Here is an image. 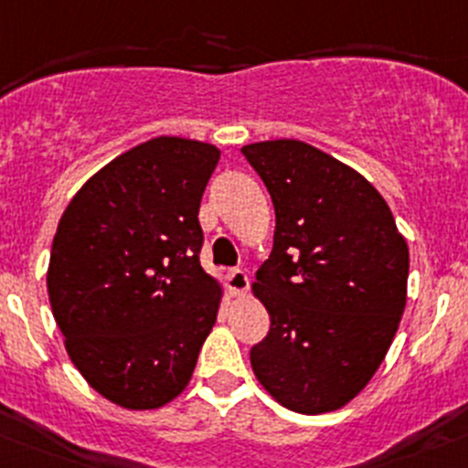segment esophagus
<instances>
[{"instance_id": "obj_1", "label": "esophagus", "mask_w": 468, "mask_h": 468, "mask_svg": "<svg viewBox=\"0 0 468 468\" xmlns=\"http://www.w3.org/2000/svg\"><path fill=\"white\" fill-rule=\"evenodd\" d=\"M225 280H227V289H229V293H234V296H241V293H246L248 275L243 273L241 269H229L227 271Z\"/></svg>"}]
</instances>
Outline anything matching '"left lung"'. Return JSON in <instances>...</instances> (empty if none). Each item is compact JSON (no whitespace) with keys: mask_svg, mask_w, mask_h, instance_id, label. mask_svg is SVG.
Segmentation results:
<instances>
[{"mask_svg":"<svg viewBox=\"0 0 468 468\" xmlns=\"http://www.w3.org/2000/svg\"><path fill=\"white\" fill-rule=\"evenodd\" d=\"M241 154L275 208L273 250L252 284L271 328L250 349L252 370L292 411H335L393 342L407 305V241L375 186L333 155L298 140Z\"/></svg>","mask_w":468,"mask_h":468,"instance_id":"obj_1","label":"left lung"}]
</instances>
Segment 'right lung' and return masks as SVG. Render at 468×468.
Masks as SVG:
<instances>
[{"label": "right lung", "instance_id": "add662e5", "mask_svg": "<svg viewBox=\"0 0 468 468\" xmlns=\"http://www.w3.org/2000/svg\"><path fill=\"white\" fill-rule=\"evenodd\" d=\"M218 160L204 142L154 137L93 175L57 227L52 314L80 375L119 407L175 399L216 324L197 213Z\"/></svg>", "mask_w": 468, "mask_h": 468}]
</instances>
